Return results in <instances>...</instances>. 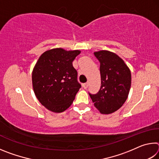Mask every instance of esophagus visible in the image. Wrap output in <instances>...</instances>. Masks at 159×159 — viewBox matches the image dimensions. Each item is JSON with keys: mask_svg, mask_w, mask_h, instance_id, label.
<instances>
[{"mask_svg": "<svg viewBox=\"0 0 159 159\" xmlns=\"http://www.w3.org/2000/svg\"><path fill=\"white\" fill-rule=\"evenodd\" d=\"M83 87L84 89H87L88 87V83H83Z\"/></svg>", "mask_w": 159, "mask_h": 159, "instance_id": "obj_1", "label": "esophagus"}]
</instances>
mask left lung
Segmentation results:
<instances>
[{
  "label": "left lung",
  "instance_id": "8db88e82",
  "mask_svg": "<svg viewBox=\"0 0 159 159\" xmlns=\"http://www.w3.org/2000/svg\"><path fill=\"white\" fill-rule=\"evenodd\" d=\"M100 63L101 87L95 95L89 93L97 109L102 114L117 111L128 98L131 86V73L121 58L107 50L95 52Z\"/></svg>",
  "mask_w": 159,
  "mask_h": 159
}]
</instances>
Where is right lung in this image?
I'll list each match as a JSON object with an SVG mask.
<instances>
[{
    "label": "right lung",
    "instance_id": "add662e5",
    "mask_svg": "<svg viewBox=\"0 0 159 159\" xmlns=\"http://www.w3.org/2000/svg\"><path fill=\"white\" fill-rule=\"evenodd\" d=\"M80 50L54 48L41 55L32 72L35 95L43 106L55 113L71 105L81 87L72 62Z\"/></svg>",
    "mask_w": 159,
    "mask_h": 159
}]
</instances>
